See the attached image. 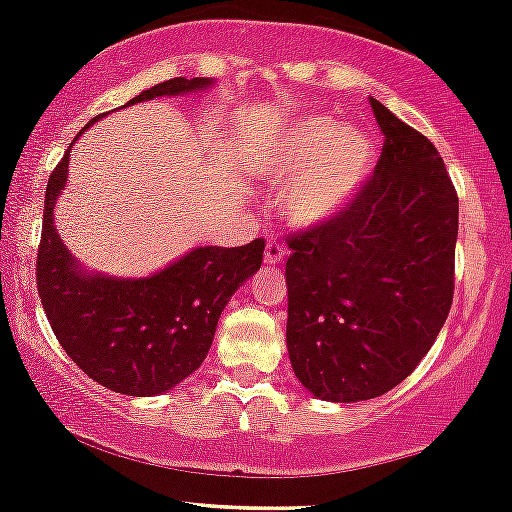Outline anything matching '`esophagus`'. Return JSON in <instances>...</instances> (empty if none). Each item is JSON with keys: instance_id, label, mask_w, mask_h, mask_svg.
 Returning <instances> with one entry per match:
<instances>
[{"instance_id": "34e87169", "label": "esophagus", "mask_w": 512, "mask_h": 512, "mask_svg": "<svg viewBox=\"0 0 512 512\" xmlns=\"http://www.w3.org/2000/svg\"><path fill=\"white\" fill-rule=\"evenodd\" d=\"M285 258V249L278 244V241H268L266 244V266H278L283 263Z\"/></svg>"}]
</instances>
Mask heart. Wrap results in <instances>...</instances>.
<instances>
[{"label":"heart","instance_id":"heart-1","mask_svg":"<svg viewBox=\"0 0 512 512\" xmlns=\"http://www.w3.org/2000/svg\"><path fill=\"white\" fill-rule=\"evenodd\" d=\"M377 162L370 130L329 116L290 118L273 132L258 162L266 181L285 183L278 208L297 229H317L358 200Z\"/></svg>","mask_w":512,"mask_h":512}]
</instances>
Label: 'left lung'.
I'll return each instance as SVG.
<instances>
[{"label":"left lung","mask_w":512,"mask_h":512,"mask_svg":"<svg viewBox=\"0 0 512 512\" xmlns=\"http://www.w3.org/2000/svg\"><path fill=\"white\" fill-rule=\"evenodd\" d=\"M375 176L341 217L290 239L287 353L309 394L355 404L416 370L452 307L459 203L428 137L370 99Z\"/></svg>","instance_id":"8db88e82"}]
</instances>
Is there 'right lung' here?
<instances>
[{
  "mask_svg": "<svg viewBox=\"0 0 512 512\" xmlns=\"http://www.w3.org/2000/svg\"><path fill=\"white\" fill-rule=\"evenodd\" d=\"M212 86L215 82L205 77H176L142 91L125 108L203 94ZM67 171L70 149L45 188L38 249V295L50 326L65 353L101 387L128 396L169 392L208 358L217 321L234 292L261 268L266 241L232 249L195 246L145 278L86 271L55 225V205L67 186Z\"/></svg>",
  "mask_w": 512,
  "mask_h": 512,
  "instance_id": "1",
  "label": "right lung"
}]
</instances>
